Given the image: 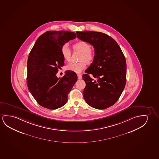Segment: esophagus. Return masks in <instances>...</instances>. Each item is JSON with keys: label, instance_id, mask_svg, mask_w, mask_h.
I'll list each match as a JSON object with an SVG mask.
<instances>
[{"label": "esophagus", "instance_id": "esophagus-1", "mask_svg": "<svg viewBox=\"0 0 159 159\" xmlns=\"http://www.w3.org/2000/svg\"><path fill=\"white\" fill-rule=\"evenodd\" d=\"M77 75H78V79H82V75H81V74H78Z\"/></svg>", "mask_w": 159, "mask_h": 159}]
</instances>
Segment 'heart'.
<instances>
[{"mask_svg": "<svg viewBox=\"0 0 159 159\" xmlns=\"http://www.w3.org/2000/svg\"><path fill=\"white\" fill-rule=\"evenodd\" d=\"M74 51H78L81 53L79 60L81 62L78 63H70L66 66L67 70L79 73L85 69L87 62L90 63L94 58L93 51L91 48L90 44L85 42H77L73 45ZM61 54L63 59L67 62H69L71 58V51L67 45H65L61 48Z\"/></svg>", "mask_w": 159, "mask_h": 159, "instance_id": "heart-1", "label": "heart"}]
</instances>
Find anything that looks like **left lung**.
<instances>
[{
	"label": "left lung",
	"mask_w": 159,
	"mask_h": 159,
	"mask_svg": "<svg viewBox=\"0 0 159 159\" xmlns=\"http://www.w3.org/2000/svg\"><path fill=\"white\" fill-rule=\"evenodd\" d=\"M76 35L94 48V60L83 75L86 83L84 98L94 108H109L117 102L126 85L124 55L115 40L105 33L85 31L76 32Z\"/></svg>",
	"instance_id": "8db88e82"
}]
</instances>
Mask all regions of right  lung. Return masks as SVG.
Here are the masks:
<instances>
[{"label": "right lung", "instance_id": "obj_1", "mask_svg": "<svg viewBox=\"0 0 159 159\" xmlns=\"http://www.w3.org/2000/svg\"><path fill=\"white\" fill-rule=\"evenodd\" d=\"M76 37L68 31H48L39 37L30 51L27 61L28 90L39 105L56 109L67 103L68 96L77 80L74 71L67 70L57 78L58 69L65 65L61 48Z\"/></svg>", "mask_w": 159, "mask_h": 159}]
</instances>
